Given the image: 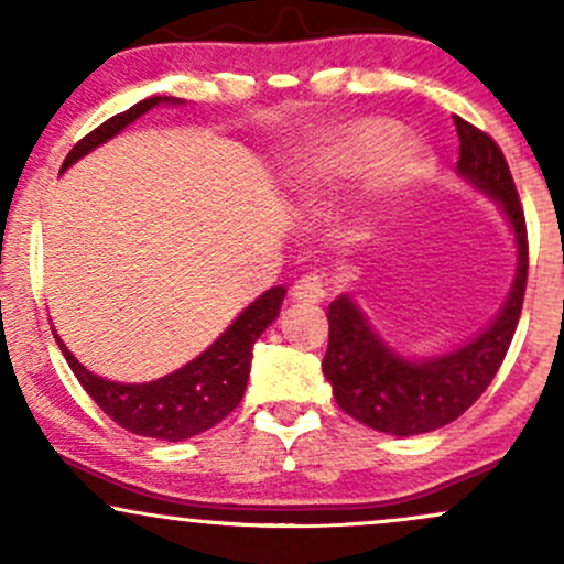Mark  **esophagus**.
<instances>
[{
    "mask_svg": "<svg viewBox=\"0 0 564 564\" xmlns=\"http://www.w3.org/2000/svg\"><path fill=\"white\" fill-rule=\"evenodd\" d=\"M326 296V286L318 275H304L291 286V300L302 304H318Z\"/></svg>",
    "mask_w": 564,
    "mask_h": 564,
    "instance_id": "1",
    "label": "esophagus"
}]
</instances>
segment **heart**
Listing matches in <instances>:
<instances>
[{
  "label": "heart",
  "mask_w": 564,
  "mask_h": 564,
  "mask_svg": "<svg viewBox=\"0 0 564 564\" xmlns=\"http://www.w3.org/2000/svg\"><path fill=\"white\" fill-rule=\"evenodd\" d=\"M377 160L380 164L371 177L373 204L358 225V232H368L426 172L424 151L405 140V129L398 121L368 116L323 134L291 161L289 185L300 198L334 196L339 187L371 170Z\"/></svg>",
  "instance_id": "1"
}]
</instances>
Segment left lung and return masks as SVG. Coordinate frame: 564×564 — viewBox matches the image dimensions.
Returning <instances> with one entry per match:
<instances>
[{"mask_svg": "<svg viewBox=\"0 0 564 564\" xmlns=\"http://www.w3.org/2000/svg\"><path fill=\"white\" fill-rule=\"evenodd\" d=\"M458 132L456 172L488 193L509 219L517 273L496 321L467 345L432 358H405L373 332L349 294L328 304V349L323 373L345 413L387 435L411 437L456 422L488 390L511 345L528 283V230L520 196L501 148L482 129L453 116Z\"/></svg>", "mask_w": 564, "mask_h": 564, "instance_id": "obj_1", "label": "left lung"}]
</instances>
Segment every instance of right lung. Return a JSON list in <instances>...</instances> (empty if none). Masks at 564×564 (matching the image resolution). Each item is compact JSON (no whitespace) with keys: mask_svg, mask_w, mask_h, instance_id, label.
Masks as SVG:
<instances>
[{"mask_svg":"<svg viewBox=\"0 0 564 564\" xmlns=\"http://www.w3.org/2000/svg\"><path fill=\"white\" fill-rule=\"evenodd\" d=\"M161 102L180 106L183 100L156 95L148 97V100H140L138 106H132L124 113L111 116V119L102 121L87 138H82L70 148L61 172H66L70 164L87 156L97 145L116 138L121 129H127L142 113L161 106ZM283 296H286V289L283 286L268 289L198 358H193L187 366L177 368V371L166 373V377L156 381H145V384H124V381L97 377V373L87 371L70 355V349L63 345L61 336L55 332L53 334L57 347L66 355L74 377L79 379V384L87 390L89 398L102 408V413H108L116 424L124 426L132 435L180 443V440L212 430V426L228 416L232 408L241 403L246 381H249L251 347L260 339L264 328L278 318Z\"/></svg>","mask_w":564,"mask_h":564,"instance_id":"add662e5","label":"right lung"}]
</instances>
